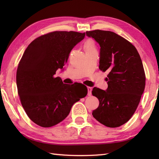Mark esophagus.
<instances>
[{"label":"esophagus","mask_w":159,"mask_h":159,"mask_svg":"<svg viewBox=\"0 0 159 159\" xmlns=\"http://www.w3.org/2000/svg\"><path fill=\"white\" fill-rule=\"evenodd\" d=\"M87 90H88V93H87V95H88L89 96L92 95V87H87Z\"/></svg>","instance_id":"obj_1"}]
</instances>
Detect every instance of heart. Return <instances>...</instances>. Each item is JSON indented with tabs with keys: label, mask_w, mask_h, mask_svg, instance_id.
Returning a JSON list of instances; mask_svg holds the SVG:
<instances>
[{
	"label": "heart",
	"mask_w": 159,
	"mask_h": 159,
	"mask_svg": "<svg viewBox=\"0 0 159 159\" xmlns=\"http://www.w3.org/2000/svg\"><path fill=\"white\" fill-rule=\"evenodd\" d=\"M95 43H94L93 40L92 39H88L87 41L85 42V50H92V49H95Z\"/></svg>",
	"instance_id": "1"
}]
</instances>
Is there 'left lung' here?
Masks as SVG:
<instances>
[{
	"label": "left lung",
	"mask_w": 159,
	"mask_h": 159,
	"mask_svg": "<svg viewBox=\"0 0 159 159\" xmlns=\"http://www.w3.org/2000/svg\"><path fill=\"white\" fill-rule=\"evenodd\" d=\"M86 35L100 46L99 69L109 72L107 90H92L100 102L92 115L104 126L119 127L133 116L143 93L146 75L142 61L135 47L116 33L94 30Z\"/></svg>",
	"instance_id": "8db88e82"
}]
</instances>
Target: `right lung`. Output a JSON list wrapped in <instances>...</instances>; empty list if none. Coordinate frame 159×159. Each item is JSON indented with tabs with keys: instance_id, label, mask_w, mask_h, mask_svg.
<instances>
[{
	"instance_id": "add662e5",
	"label": "right lung",
	"mask_w": 159,
	"mask_h": 159,
	"mask_svg": "<svg viewBox=\"0 0 159 159\" xmlns=\"http://www.w3.org/2000/svg\"><path fill=\"white\" fill-rule=\"evenodd\" d=\"M85 36V33L54 31L36 38L25 50L17 69L16 84L22 107L35 124L44 128L59 124L87 94V87L79 92L77 85L64 84L54 76Z\"/></svg>"
}]
</instances>
